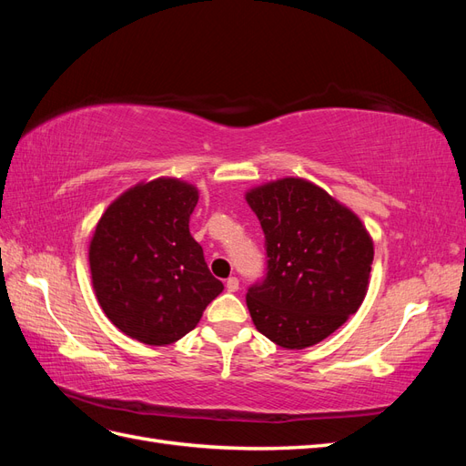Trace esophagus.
<instances>
[{"mask_svg": "<svg viewBox=\"0 0 466 466\" xmlns=\"http://www.w3.org/2000/svg\"><path fill=\"white\" fill-rule=\"evenodd\" d=\"M225 288H228V291L235 293V291L238 289V279H237L235 276H231V278L228 279V284H225Z\"/></svg>", "mask_w": 466, "mask_h": 466, "instance_id": "obj_1", "label": "esophagus"}]
</instances>
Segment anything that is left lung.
<instances>
[{"mask_svg":"<svg viewBox=\"0 0 466 466\" xmlns=\"http://www.w3.org/2000/svg\"><path fill=\"white\" fill-rule=\"evenodd\" d=\"M245 198L268 257L264 281L247 293L252 322L286 350L315 346L363 303L373 238L354 211L305 178L266 182Z\"/></svg>","mask_w":466,"mask_h":466,"instance_id":"1","label":"left lung"}]
</instances>
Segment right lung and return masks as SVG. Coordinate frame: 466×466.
Returning a JSON list of instances; mask_svg holds the SVG:
<instances>
[{
    "label": "right lung",
    "mask_w": 466,
    "mask_h": 466,
    "mask_svg": "<svg viewBox=\"0 0 466 466\" xmlns=\"http://www.w3.org/2000/svg\"><path fill=\"white\" fill-rule=\"evenodd\" d=\"M198 188L161 177L120 194L89 243L93 289L118 330L149 346L180 340L223 291L190 235Z\"/></svg>",
    "instance_id": "right-lung-1"
}]
</instances>
